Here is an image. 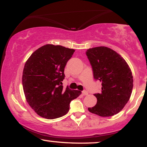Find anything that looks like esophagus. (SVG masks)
Returning <instances> with one entry per match:
<instances>
[{"instance_id":"34e87169","label":"esophagus","mask_w":147,"mask_h":147,"mask_svg":"<svg viewBox=\"0 0 147 147\" xmlns=\"http://www.w3.org/2000/svg\"><path fill=\"white\" fill-rule=\"evenodd\" d=\"M82 94L83 96H87L88 94V92L87 91H86V90H84V91H82Z\"/></svg>"}]
</instances>
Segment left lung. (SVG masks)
Listing matches in <instances>:
<instances>
[{"label":"left lung","mask_w":147,"mask_h":147,"mask_svg":"<svg viewBox=\"0 0 147 147\" xmlns=\"http://www.w3.org/2000/svg\"><path fill=\"white\" fill-rule=\"evenodd\" d=\"M86 55L94 78L102 83L101 92L94 94L97 103L88 110L102 117L115 115L124 107L131 96L133 77L125 60L106 47L88 49Z\"/></svg>","instance_id":"8db88e82"}]
</instances>
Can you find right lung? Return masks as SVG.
Listing matches in <instances>:
<instances>
[{"label": "right lung", "instance_id": "add662e5", "mask_svg": "<svg viewBox=\"0 0 147 147\" xmlns=\"http://www.w3.org/2000/svg\"><path fill=\"white\" fill-rule=\"evenodd\" d=\"M75 50L48 44L32 53L25 63L22 83L28 104L38 115L47 119L61 117L81 91L63 89L64 68Z\"/></svg>", "mask_w": 147, "mask_h": 147}]
</instances>
